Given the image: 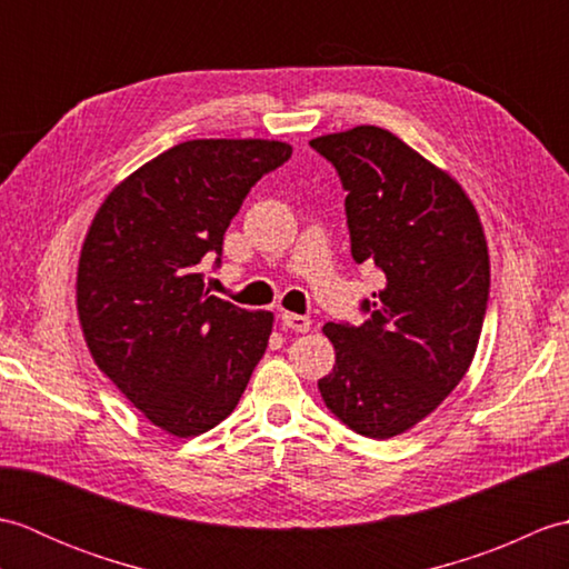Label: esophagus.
Returning a JSON list of instances; mask_svg holds the SVG:
<instances>
[{"label":"esophagus","instance_id":"1","mask_svg":"<svg viewBox=\"0 0 569 569\" xmlns=\"http://www.w3.org/2000/svg\"><path fill=\"white\" fill-rule=\"evenodd\" d=\"M281 322H283V328L296 330V332H308L312 328L310 318L298 316V312H288V310L281 312Z\"/></svg>","mask_w":569,"mask_h":569}]
</instances>
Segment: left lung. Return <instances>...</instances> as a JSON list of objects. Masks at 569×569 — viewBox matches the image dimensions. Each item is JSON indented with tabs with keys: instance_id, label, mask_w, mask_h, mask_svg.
<instances>
[{
	"instance_id": "obj_1",
	"label": "left lung",
	"mask_w": 569,
	"mask_h": 569,
	"mask_svg": "<svg viewBox=\"0 0 569 569\" xmlns=\"http://www.w3.org/2000/svg\"><path fill=\"white\" fill-rule=\"evenodd\" d=\"M310 147L340 173L352 257L386 286L355 328L328 322L335 367L318 381L347 428L386 440L428 418L475 359L489 300V251L457 180L391 131L355 127Z\"/></svg>"
}]
</instances>
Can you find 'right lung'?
<instances>
[{"label":"right lung","instance_id":"add662e5","mask_svg":"<svg viewBox=\"0 0 569 569\" xmlns=\"http://www.w3.org/2000/svg\"><path fill=\"white\" fill-rule=\"evenodd\" d=\"M269 139H192L156 156L100 204L78 263V316L94 365L176 438L222 422L269 345L273 312L204 291L198 263L247 192L291 159Z\"/></svg>","mask_w":569,"mask_h":569}]
</instances>
